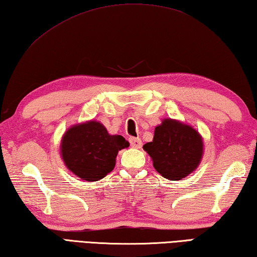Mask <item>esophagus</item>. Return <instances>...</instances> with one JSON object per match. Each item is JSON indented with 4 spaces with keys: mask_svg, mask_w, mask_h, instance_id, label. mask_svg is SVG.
<instances>
[{
    "mask_svg": "<svg viewBox=\"0 0 257 257\" xmlns=\"http://www.w3.org/2000/svg\"><path fill=\"white\" fill-rule=\"evenodd\" d=\"M130 145L133 148H137V149H140L142 147V141L141 139L139 138H130Z\"/></svg>",
    "mask_w": 257,
    "mask_h": 257,
    "instance_id": "obj_1",
    "label": "esophagus"
}]
</instances>
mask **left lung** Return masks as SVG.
<instances>
[{"mask_svg": "<svg viewBox=\"0 0 257 257\" xmlns=\"http://www.w3.org/2000/svg\"><path fill=\"white\" fill-rule=\"evenodd\" d=\"M154 167L170 181H181L199 167L203 155V140L192 126L166 118L155 128L152 142L143 146Z\"/></svg>", "mask_w": 257, "mask_h": 257, "instance_id": "obj_1", "label": "left lung"}]
</instances>
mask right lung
Masks as SVG:
<instances>
[{
	"mask_svg": "<svg viewBox=\"0 0 257 257\" xmlns=\"http://www.w3.org/2000/svg\"><path fill=\"white\" fill-rule=\"evenodd\" d=\"M128 146L121 136H110L101 123L89 120L67 130L61 141V155L75 176L96 182L114 169L118 151Z\"/></svg>",
	"mask_w": 257,
	"mask_h": 257,
	"instance_id": "add662e5",
	"label": "right lung"
}]
</instances>
